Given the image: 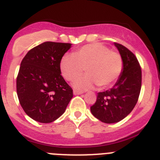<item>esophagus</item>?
Masks as SVG:
<instances>
[{"label":"esophagus","instance_id":"obj_1","mask_svg":"<svg viewBox=\"0 0 160 160\" xmlns=\"http://www.w3.org/2000/svg\"><path fill=\"white\" fill-rule=\"evenodd\" d=\"M82 91H78V90H73V94H74V95H78V94H82Z\"/></svg>","mask_w":160,"mask_h":160}]
</instances>
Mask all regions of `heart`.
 Instances as JSON below:
<instances>
[{"label":"heart","mask_w":160,"mask_h":160,"mask_svg":"<svg viewBox=\"0 0 160 160\" xmlns=\"http://www.w3.org/2000/svg\"><path fill=\"white\" fill-rule=\"evenodd\" d=\"M63 78L73 81L82 71L87 72L74 82L73 87L87 90L97 84L107 87L118 78L122 70V59L117 52L102 44H90L77 49L73 55L66 54L60 63Z\"/></svg>","instance_id":"b5f03b06"}]
</instances>
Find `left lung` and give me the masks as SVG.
<instances>
[{
	"label": "left lung",
	"mask_w": 160,
	"mask_h": 160,
	"mask_svg": "<svg viewBox=\"0 0 160 160\" xmlns=\"http://www.w3.org/2000/svg\"><path fill=\"white\" fill-rule=\"evenodd\" d=\"M114 46L122 59L121 74L112 88L98 93L95 103L90 107L93 115L105 123L119 122L132 111L142 84V71L135 55L121 44L114 42Z\"/></svg>",
	"instance_id": "obj_1"
}]
</instances>
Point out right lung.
I'll use <instances>...</instances> for the list:
<instances>
[{"label": "right lung", "mask_w": 160, "mask_h": 160, "mask_svg": "<svg viewBox=\"0 0 160 160\" xmlns=\"http://www.w3.org/2000/svg\"><path fill=\"white\" fill-rule=\"evenodd\" d=\"M70 43L46 42L30 49L22 59L17 94L28 116L49 123L65 112L73 90L61 75L60 63Z\"/></svg>", "instance_id": "1"}]
</instances>
